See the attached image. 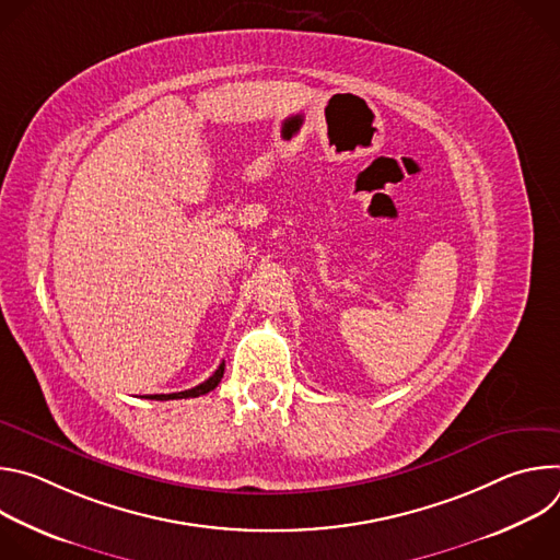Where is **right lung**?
<instances>
[{"label":"right lung","mask_w":560,"mask_h":560,"mask_svg":"<svg viewBox=\"0 0 560 560\" xmlns=\"http://www.w3.org/2000/svg\"><path fill=\"white\" fill-rule=\"evenodd\" d=\"M223 370H225V365L221 363V365L214 370V374H212L208 381L199 383L197 387H190V389H184V392H173V394H152V396H148V398H156V401H171V398H192V396L208 394L210 389H214V387L219 385V381H221V376H223Z\"/></svg>","instance_id":"1"}]
</instances>
